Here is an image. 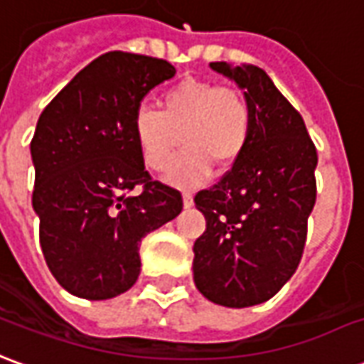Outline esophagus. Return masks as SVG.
Instances as JSON below:
<instances>
[{
    "label": "esophagus",
    "instance_id": "obj_1",
    "mask_svg": "<svg viewBox=\"0 0 364 364\" xmlns=\"http://www.w3.org/2000/svg\"><path fill=\"white\" fill-rule=\"evenodd\" d=\"M182 202H184V208H192L194 205V196L190 194V192H184L182 194Z\"/></svg>",
    "mask_w": 364,
    "mask_h": 364
}]
</instances>
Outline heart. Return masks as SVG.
I'll return each mask as SVG.
<instances>
[{"mask_svg":"<svg viewBox=\"0 0 364 364\" xmlns=\"http://www.w3.org/2000/svg\"><path fill=\"white\" fill-rule=\"evenodd\" d=\"M252 107L239 90L208 80L186 78L159 97V112L139 107L131 133L145 166L161 172L180 142L187 146L164 180L192 186L210 176L211 166H233L247 149Z\"/></svg>","mask_w":364,"mask_h":364,"instance_id":"heart-1","label":"heart"}]
</instances>
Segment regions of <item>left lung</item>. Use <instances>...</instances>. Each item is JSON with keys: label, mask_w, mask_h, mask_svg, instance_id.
<instances>
[{"label": "left lung", "mask_w": 364, "mask_h": 364, "mask_svg": "<svg viewBox=\"0 0 364 364\" xmlns=\"http://www.w3.org/2000/svg\"><path fill=\"white\" fill-rule=\"evenodd\" d=\"M233 80L252 107V131L241 159L196 208L205 231L194 243L196 288L213 304L249 308L270 300L292 278L316 203L318 153L306 123L267 72L211 63Z\"/></svg>", "instance_id": "1"}]
</instances>
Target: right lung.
Segmentation results:
<instances>
[{
	"mask_svg": "<svg viewBox=\"0 0 364 364\" xmlns=\"http://www.w3.org/2000/svg\"><path fill=\"white\" fill-rule=\"evenodd\" d=\"M176 74L162 58L113 50L80 70L41 113L31 141L41 249L66 292L109 300L141 272V239L182 211L153 182L131 123L153 87ZM141 183V195L125 196Z\"/></svg>",
	"mask_w": 364,
	"mask_h": 364,
	"instance_id": "right-lung-1",
	"label": "right lung"
}]
</instances>
